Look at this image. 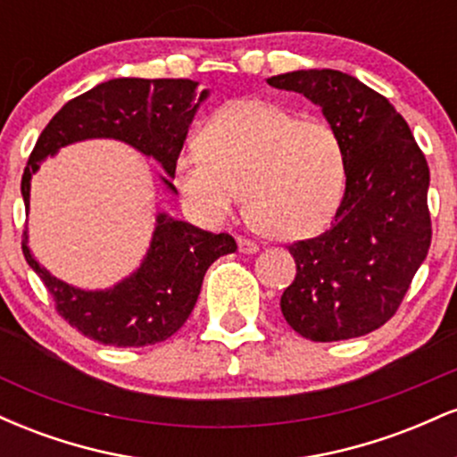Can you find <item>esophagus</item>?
Listing matches in <instances>:
<instances>
[{
    "label": "esophagus",
    "instance_id": "34e87169",
    "mask_svg": "<svg viewBox=\"0 0 457 457\" xmlns=\"http://www.w3.org/2000/svg\"><path fill=\"white\" fill-rule=\"evenodd\" d=\"M258 249L260 246L253 243V240H249V238H238V251L240 253H258Z\"/></svg>",
    "mask_w": 457,
    "mask_h": 457
}]
</instances>
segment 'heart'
<instances>
[{
    "label": "heart",
    "instance_id": "b5f03b06",
    "mask_svg": "<svg viewBox=\"0 0 457 457\" xmlns=\"http://www.w3.org/2000/svg\"><path fill=\"white\" fill-rule=\"evenodd\" d=\"M193 212L221 221L246 187L249 214L266 234L298 240L333 221L348 188L342 135L316 115H296L266 98L221 109L199 133V148L176 165Z\"/></svg>",
    "mask_w": 457,
    "mask_h": 457
}]
</instances>
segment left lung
I'll return each mask as SVG.
<instances>
[{"label":"left lung","mask_w":457,"mask_h":457,"mask_svg":"<svg viewBox=\"0 0 457 457\" xmlns=\"http://www.w3.org/2000/svg\"><path fill=\"white\" fill-rule=\"evenodd\" d=\"M266 83L318 104L348 154L333 225L287 246L296 277L281 295V313L312 342L361 337L393 318L428 255V161L395 107L353 75L312 68Z\"/></svg>","instance_id":"8db88e82"}]
</instances>
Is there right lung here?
Here are the masks:
<instances>
[{"label":"right lung","mask_w":457,"mask_h":457,"mask_svg":"<svg viewBox=\"0 0 457 457\" xmlns=\"http://www.w3.org/2000/svg\"><path fill=\"white\" fill-rule=\"evenodd\" d=\"M191 79H109L90 92L68 101L46 124L21 180L25 212H29L31 176L46 156L86 139H118L154 159L165 170L162 187L178 195L171 178L185 145L188 127L208 90L197 96ZM23 232V255L31 270L54 296L55 309L86 337L118 348H139L165 342L195 307L208 266L234 253L229 234H211L178 221L167 212L156 214L154 232L137 270L104 290H83L51 275L29 251Z\"/></svg>","instance_id":"1"}]
</instances>
